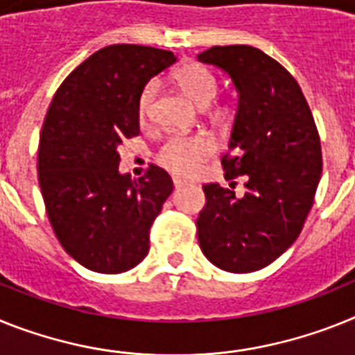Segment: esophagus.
Segmentation results:
<instances>
[{
	"mask_svg": "<svg viewBox=\"0 0 355 355\" xmlns=\"http://www.w3.org/2000/svg\"><path fill=\"white\" fill-rule=\"evenodd\" d=\"M187 184H189V182H187V180H184V178L173 177V186L177 187V189H178V187H184V186H187Z\"/></svg>",
	"mask_w": 355,
	"mask_h": 355,
	"instance_id": "1",
	"label": "esophagus"
}]
</instances>
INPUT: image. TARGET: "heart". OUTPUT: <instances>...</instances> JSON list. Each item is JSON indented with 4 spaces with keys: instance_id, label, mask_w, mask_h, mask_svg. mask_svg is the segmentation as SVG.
I'll use <instances>...</instances> for the list:
<instances>
[{
    "instance_id": "b5f03b06",
    "label": "heart",
    "mask_w": 355,
    "mask_h": 355,
    "mask_svg": "<svg viewBox=\"0 0 355 355\" xmlns=\"http://www.w3.org/2000/svg\"><path fill=\"white\" fill-rule=\"evenodd\" d=\"M175 79H177V85L186 92L187 97L202 108L213 103L218 90V81L214 73L200 62L182 64L175 71ZM153 97L155 83H148L142 88L139 103H137V115L141 122L148 121ZM214 150H216V142L209 133H173L160 144L157 151V160L168 171L175 173L178 177H191L214 153Z\"/></svg>"
}]
</instances>
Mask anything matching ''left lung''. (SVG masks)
<instances>
[{
  "mask_svg": "<svg viewBox=\"0 0 355 355\" xmlns=\"http://www.w3.org/2000/svg\"><path fill=\"white\" fill-rule=\"evenodd\" d=\"M198 59L227 71L238 90L222 157L229 187H202L198 243L220 269L252 272L272 263L302 233L323 168L320 133L296 79L261 50L213 46ZM236 176L246 178L243 197L234 195Z\"/></svg>",
  "mask_w": 355,
  "mask_h": 355,
  "instance_id": "8db88e82",
  "label": "left lung"
}]
</instances>
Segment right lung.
<instances>
[{"instance_id": "right-lung-1", "label": "right lung", "mask_w": 355, "mask_h": 355, "mask_svg": "<svg viewBox=\"0 0 355 355\" xmlns=\"http://www.w3.org/2000/svg\"><path fill=\"white\" fill-rule=\"evenodd\" d=\"M175 61L168 50L110 44L71 71L50 103L37 153L41 195L59 243L86 269L124 272L150 251L173 180L155 164L135 180L121 175L117 150L141 133L144 85Z\"/></svg>"}]
</instances>
